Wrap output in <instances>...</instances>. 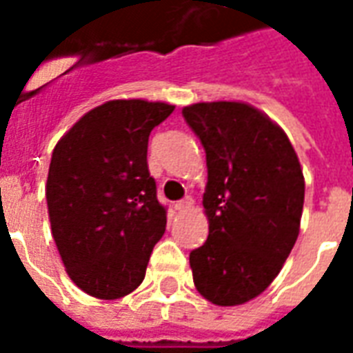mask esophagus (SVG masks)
<instances>
[{"instance_id": "obj_1", "label": "esophagus", "mask_w": 353, "mask_h": 353, "mask_svg": "<svg viewBox=\"0 0 353 353\" xmlns=\"http://www.w3.org/2000/svg\"><path fill=\"white\" fill-rule=\"evenodd\" d=\"M191 206H192L191 196H187V199L179 200V202H176V204H174V208H176V210H179V212H185V210H189Z\"/></svg>"}]
</instances>
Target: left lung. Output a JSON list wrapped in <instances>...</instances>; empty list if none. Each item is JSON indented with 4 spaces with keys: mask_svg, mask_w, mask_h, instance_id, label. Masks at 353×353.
<instances>
[{
    "mask_svg": "<svg viewBox=\"0 0 353 353\" xmlns=\"http://www.w3.org/2000/svg\"><path fill=\"white\" fill-rule=\"evenodd\" d=\"M183 117L206 151L210 234L189 263L199 293L236 306L265 291L299 236L304 177L278 124L244 101H202Z\"/></svg>",
    "mask_w": 353,
    "mask_h": 353,
    "instance_id": "8db88e82",
    "label": "left lung"
}]
</instances>
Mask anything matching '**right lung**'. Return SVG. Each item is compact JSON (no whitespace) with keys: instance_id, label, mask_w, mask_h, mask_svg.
<instances>
[{"instance_id":"1","label":"right lung","mask_w":353,"mask_h":353,"mask_svg":"<svg viewBox=\"0 0 353 353\" xmlns=\"http://www.w3.org/2000/svg\"><path fill=\"white\" fill-rule=\"evenodd\" d=\"M174 105L111 100L60 138L47 177L50 229L68 276L103 301L128 295L166 229L147 143Z\"/></svg>"}]
</instances>
